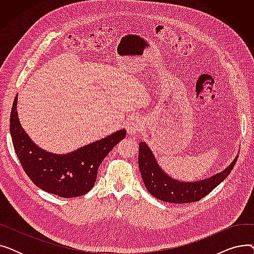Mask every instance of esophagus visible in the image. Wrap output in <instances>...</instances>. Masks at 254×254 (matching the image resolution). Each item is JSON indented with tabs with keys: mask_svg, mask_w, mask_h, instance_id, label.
<instances>
[{
	"mask_svg": "<svg viewBox=\"0 0 254 254\" xmlns=\"http://www.w3.org/2000/svg\"><path fill=\"white\" fill-rule=\"evenodd\" d=\"M126 128L127 130V134L128 135L134 136V135L138 134L140 130H142L143 124L140 122V120L132 119V120H129V122L127 124Z\"/></svg>",
	"mask_w": 254,
	"mask_h": 254,
	"instance_id": "esophagus-1",
	"label": "esophagus"
}]
</instances>
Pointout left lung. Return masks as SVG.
<instances>
[{"mask_svg":"<svg viewBox=\"0 0 254 254\" xmlns=\"http://www.w3.org/2000/svg\"><path fill=\"white\" fill-rule=\"evenodd\" d=\"M238 154L231 165L209 178L198 181H181L168 175L145 142L139 144V168L146 189L154 197L172 204L197 202L218 186L234 169Z\"/></svg>","mask_w":254,"mask_h":254,"instance_id":"8db88e82","label":"left lung"}]
</instances>
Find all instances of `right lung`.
Segmentation results:
<instances>
[{
  "label": "right lung",
  "mask_w": 254,
  "mask_h": 254,
  "mask_svg": "<svg viewBox=\"0 0 254 254\" xmlns=\"http://www.w3.org/2000/svg\"><path fill=\"white\" fill-rule=\"evenodd\" d=\"M10 115V134L19 162L30 179L42 190L62 197L87 193L95 184L98 169L127 130L119 129L72 152L52 153L42 149L22 128L17 113V98Z\"/></svg>",
  "instance_id": "1"
}]
</instances>
